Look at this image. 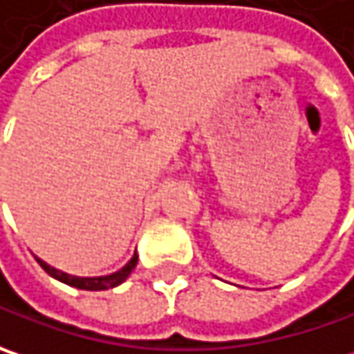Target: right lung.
Returning a JSON list of instances; mask_svg holds the SVG:
<instances>
[{
  "label": "right lung",
  "instance_id": "add662e5",
  "mask_svg": "<svg viewBox=\"0 0 354 354\" xmlns=\"http://www.w3.org/2000/svg\"><path fill=\"white\" fill-rule=\"evenodd\" d=\"M35 259H37L39 266L45 269L51 277L63 281V283L71 285V287L86 289V291H104V289H111V287L120 285L129 275H131V271L136 268V263H138V255L134 254L131 261H129L124 268L118 269L115 273H111V275H102V277H77V275H69V273H65V271H61V269L51 268L49 263H45V261L39 259V257H35Z\"/></svg>",
  "mask_w": 354,
  "mask_h": 354
}]
</instances>
